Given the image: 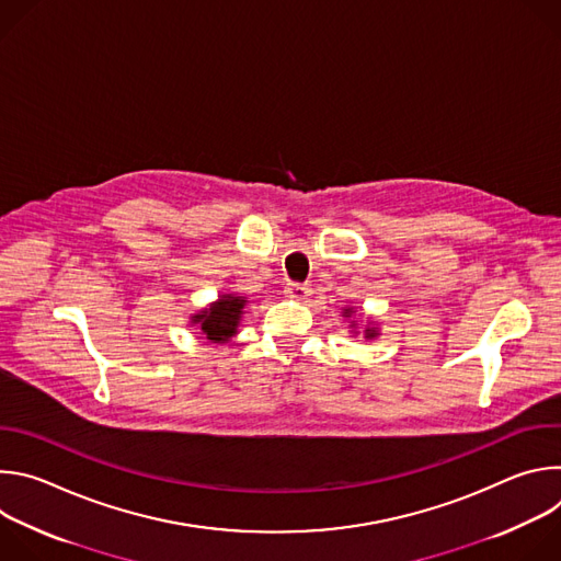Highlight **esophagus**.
<instances>
[{"mask_svg": "<svg viewBox=\"0 0 561 561\" xmlns=\"http://www.w3.org/2000/svg\"><path fill=\"white\" fill-rule=\"evenodd\" d=\"M310 293H312V290H310V286H306V284H297V282L286 284V288H284V295H286V297H290V299H297V301L308 299V295H310Z\"/></svg>", "mask_w": 561, "mask_h": 561, "instance_id": "obj_1", "label": "esophagus"}]
</instances>
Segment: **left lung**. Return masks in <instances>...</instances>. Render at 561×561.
<instances>
[{"mask_svg": "<svg viewBox=\"0 0 561 561\" xmlns=\"http://www.w3.org/2000/svg\"><path fill=\"white\" fill-rule=\"evenodd\" d=\"M351 314H353V308H344V317H351ZM351 327L355 329L357 324H351ZM364 335H366V340H373V337H377L379 333H377L375 329H366V331H364Z\"/></svg>", "mask_w": 561, "mask_h": 561, "instance_id": "8db88e82", "label": "left lung"}]
</instances>
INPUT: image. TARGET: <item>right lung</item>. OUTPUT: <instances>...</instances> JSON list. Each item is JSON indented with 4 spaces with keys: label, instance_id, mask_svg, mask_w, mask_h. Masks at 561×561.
<instances>
[{
    "label": "right lung",
    "instance_id": "add662e5",
    "mask_svg": "<svg viewBox=\"0 0 561 561\" xmlns=\"http://www.w3.org/2000/svg\"><path fill=\"white\" fill-rule=\"evenodd\" d=\"M244 297L221 295L215 304H210V308H204L193 317V324H199L206 340L215 344L228 342L232 335H237V327L239 319L244 314Z\"/></svg>",
    "mask_w": 561,
    "mask_h": 561
}]
</instances>
